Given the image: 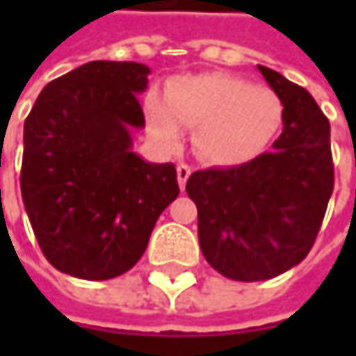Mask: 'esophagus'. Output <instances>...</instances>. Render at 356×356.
<instances>
[{
	"label": "esophagus",
	"instance_id": "obj_1",
	"mask_svg": "<svg viewBox=\"0 0 356 356\" xmlns=\"http://www.w3.org/2000/svg\"><path fill=\"white\" fill-rule=\"evenodd\" d=\"M189 175H191V167L189 165H185V163L177 165V181L181 189H185V183H187Z\"/></svg>",
	"mask_w": 356,
	"mask_h": 356
}]
</instances>
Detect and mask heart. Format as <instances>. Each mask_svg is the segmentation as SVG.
I'll return each instance as SVG.
<instances>
[{
	"label": "heart",
	"instance_id": "1",
	"mask_svg": "<svg viewBox=\"0 0 356 356\" xmlns=\"http://www.w3.org/2000/svg\"><path fill=\"white\" fill-rule=\"evenodd\" d=\"M148 134L165 148H177L183 127L193 129L200 159L218 167L255 159L280 127L278 97L259 84L231 74L179 76L169 82L165 101L150 97L144 105Z\"/></svg>",
	"mask_w": 356,
	"mask_h": 356
}]
</instances>
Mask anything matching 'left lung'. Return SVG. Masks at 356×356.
<instances>
[{"instance_id": "8db88e82", "label": "left lung", "mask_w": 356, "mask_h": 356, "mask_svg": "<svg viewBox=\"0 0 356 356\" xmlns=\"http://www.w3.org/2000/svg\"><path fill=\"white\" fill-rule=\"evenodd\" d=\"M282 103V134L270 152L239 167L187 179L206 261L231 280L274 278L305 259L334 189L330 121L316 99L257 65Z\"/></svg>"}]
</instances>
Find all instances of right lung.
<instances>
[{
  "label": "right lung",
  "instance_id": "right-lung-1",
  "mask_svg": "<svg viewBox=\"0 0 356 356\" xmlns=\"http://www.w3.org/2000/svg\"><path fill=\"white\" fill-rule=\"evenodd\" d=\"M148 74L134 61L84 63L49 82L24 121L22 200L40 251L59 272L108 280L131 270L179 195L173 163L131 152Z\"/></svg>",
  "mask_w": 356,
  "mask_h": 356
}]
</instances>
